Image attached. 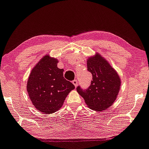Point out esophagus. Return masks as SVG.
Here are the masks:
<instances>
[{
    "mask_svg": "<svg viewBox=\"0 0 149 149\" xmlns=\"http://www.w3.org/2000/svg\"><path fill=\"white\" fill-rule=\"evenodd\" d=\"M72 84H74V86L75 87H77V84H78V81H77V80H74L73 81H72Z\"/></svg>",
    "mask_w": 149,
    "mask_h": 149,
    "instance_id": "esophagus-1",
    "label": "esophagus"
}]
</instances>
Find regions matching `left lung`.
<instances>
[{
	"label": "left lung",
	"instance_id": "left-lung-1",
	"mask_svg": "<svg viewBox=\"0 0 149 149\" xmlns=\"http://www.w3.org/2000/svg\"><path fill=\"white\" fill-rule=\"evenodd\" d=\"M87 67L93 76L91 85L86 90L78 86L77 91L88 107L97 111L105 110L113 104L119 94L121 84L119 75L99 52L88 57Z\"/></svg>",
	"mask_w": 149,
	"mask_h": 149
}]
</instances>
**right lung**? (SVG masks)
<instances>
[{
    "instance_id": "right-lung-1",
    "label": "right lung",
    "mask_w": 149,
    "mask_h": 149,
    "mask_svg": "<svg viewBox=\"0 0 149 149\" xmlns=\"http://www.w3.org/2000/svg\"><path fill=\"white\" fill-rule=\"evenodd\" d=\"M57 58L46 54L30 72L26 89L32 104L42 113L51 114L63 106L70 92L75 88L63 77V69L58 68Z\"/></svg>"
}]
</instances>
